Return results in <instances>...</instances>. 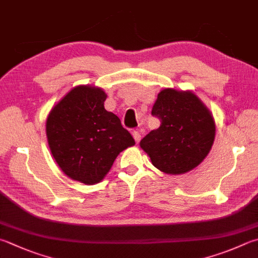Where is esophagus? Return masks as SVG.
Here are the masks:
<instances>
[{
    "instance_id": "obj_1",
    "label": "esophagus",
    "mask_w": 258,
    "mask_h": 258,
    "mask_svg": "<svg viewBox=\"0 0 258 258\" xmlns=\"http://www.w3.org/2000/svg\"><path fill=\"white\" fill-rule=\"evenodd\" d=\"M133 136H134V138H135V140H136V143H139L140 142V139H142V135H140V133L138 130H134L133 131Z\"/></svg>"
}]
</instances>
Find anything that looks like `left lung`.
<instances>
[{
    "label": "left lung",
    "mask_w": 258,
    "mask_h": 258,
    "mask_svg": "<svg viewBox=\"0 0 258 258\" xmlns=\"http://www.w3.org/2000/svg\"><path fill=\"white\" fill-rule=\"evenodd\" d=\"M152 114L160 120L140 142L153 165L166 174H184L197 167L215 142L216 124L210 111L189 91H160Z\"/></svg>",
    "instance_id": "1"
}]
</instances>
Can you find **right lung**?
Returning a JSON list of instances; mask_svg holds the SVG:
<instances>
[{
	"label": "right lung",
	"instance_id": "right-lung-1",
	"mask_svg": "<svg viewBox=\"0 0 258 258\" xmlns=\"http://www.w3.org/2000/svg\"><path fill=\"white\" fill-rule=\"evenodd\" d=\"M105 99L100 87L76 86L47 118L48 145L58 166L87 185L101 182L116 156L135 145L118 116L104 109Z\"/></svg>",
	"mask_w": 258,
	"mask_h": 258
}]
</instances>
